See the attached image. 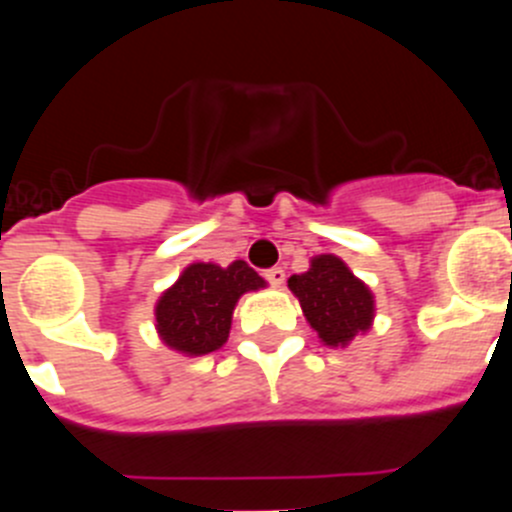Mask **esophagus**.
Returning a JSON list of instances; mask_svg holds the SVG:
<instances>
[{
	"instance_id": "34e87169",
	"label": "esophagus",
	"mask_w": 512,
	"mask_h": 512,
	"mask_svg": "<svg viewBox=\"0 0 512 512\" xmlns=\"http://www.w3.org/2000/svg\"><path fill=\"white\" fill-rule=\"evenodd\" d=\"M265 280L270 282L272 287L285 285V270H282V267H272V270L265 272Z\"/></svg>"
}]
</instances>
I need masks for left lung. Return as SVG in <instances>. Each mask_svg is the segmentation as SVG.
<instances>
[{
  "label": "left lung",
  "mask_w": 512,
  "mask_h": 512,
  "mask_svg": "<svg viewBox=\"0 0 512 512\" xmlns=\"http://www.w3.org/2000/svg\"><path fill=\"white\" fill-rule=\"evenodd\" d=\"M309 327L327 347H347L374 319V294L334 255H317L304 275L287 280Z\"/></svg>",
  "instance_id": "8db88e82"
}]
</instances>
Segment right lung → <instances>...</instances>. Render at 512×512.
<instances>
[{
	"label": "right lung",
	"instance_id": "right-lung-1",
	"mask_svg": "<svg viewBox=\"0 0 512 512\" xmlns=\"http://www.w3.org/2000/svg\"><path fill=\"white\" fill-rule=\"evenodd\" d=\"M260 287H265V280L242 260L227 267L210 262L185 267L178 282L165 289L156 304L160 339L188 356L215 352L227 342L237 299Z\"/></svg>",
	"mask_w": 512,
	"mask_h": 512
}]
</instances>
